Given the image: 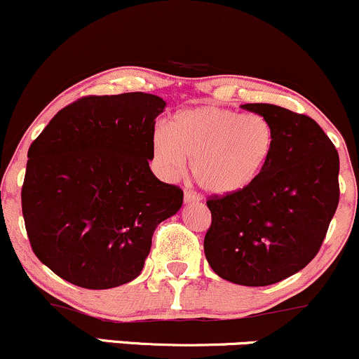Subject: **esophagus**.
<instances>
[{"instance_id":"esophagus-1","label":"esophagus","mask_w":359,"mask_h":359,"mask_svg":"<svg viewBox=\"0 0 359 359\" xmlns=\"http://www.w3.org/2000/svg\"><path fill=\"white\" fill-rule=\"evenodd\" d=\"M183 198H184V203H195V201H200V200H201L200 196L196 195V193H193V191H190V190L184 191Z\"/></svg>"}]
</instances>
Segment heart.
Segmentation results:
<instances>
[{
  "label": "heart",
  "mask_w": 359,
  "mask_h": 359,
  "mask_svg": "<svg viewBox=\"0 0 359 359\" xmlns=\"http://www.w3.org/2000/svg\"><path fill=\"white\" fill-rule=\"evenodd\" d=\"M275 146V128L266 116L219 107L178 111L169 130L152 134V158L168 178L180 175L191 159V175L213 195H232L255 183Z\"/></svg>",
  "instance_id": "b5f03b06"
}]
</instances>
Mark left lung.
<instances>
[{
  "label": "left lung",
  "mask_w": 359,
  "mask_h": 359,
  "mask_svg": "<svg viewBox=\"0 0 359 359\" xmlns=\"http://www.w3.org/2000/svg\"><path fill=\"white\" fill-rule=\"evenodd\" d=\"M243 108L266 116L275 146L255 183L207 201L212 225L203 249L220 278L266 287L299 273L319 252L339 203V154L307 115L269 103Z\"/></svg>",
  "instance_id": "obj_1"
}]
</instances>
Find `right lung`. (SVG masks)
I'll return each mask as SVG.
<instances>
[{"mask_svg":"<svg viewBox=\"0 0 359 359\" xmlns=\"http://www.w3.org/2000/svg\"><path fill=\"white\" fill-rule=\"evenodd\" d=\"M164 108L149 93L86 96L32 142L23 219L35 256L62 280L90 290L135 280L156 227L183 205L149 168Z\"/></svg>","mask_w":359,"mask_h":359,"instance_id":"1","label":"right lung"}]
</instances>
